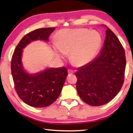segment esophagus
I'll return each mask as SVG.
<instances>
[{"instance_id": "34e87169", "label": "esophagus", "mask_w": 133, "mask_h": 133, "mask_svg": "<svg viewBox=\"0 0 133 133\" xmlns=\"http://www.w3.org/2000/svg\"><path fill=\"white\" fill-rule=\"evenodd\" d=\"M68 73H69V75H73V73H74V71L72 70H70V69H69Z\"/></svg>"}]
</instances>
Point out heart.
I'll list each match as a JSON object with an SVG mask.
<instances>
[{
	"instance_id": "b5f03b06",
	"label": "heart",
	"mask_w": 133,
	"mask_h": 133,
	"mask_svg": "<svg viewBox=\"0 0 133 133\" xmlns=\"http://www.w3.org/2000/svg\"><path fill=\"white\" fill-rule=\"evenodd\" d=\"M102 42L100 33L85 28L63 29L59 31L55 46L64 54H69V60L75 66L81 67L91 62L97 54ZM55 56H62L55 53Z\"/></svg>"
}]
</instances>
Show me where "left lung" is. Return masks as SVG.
<instances>
[{
  "mask_svg": "<svg viewBox=\"0 0 133 133\" xmlns=\"http://www.w3.org/2000/svg\"><path fill=\"white\" fill-rule=\"evenodd\" d=\"M106 33L104 45L98 56L79 68L75 73L79 96L90 106H102L110 102L120 91L124 82V49L108 27Z\"/></svg>",
  "mask_w": 133,
  "mask_h": 133,
  "instance_id": "obj_1",
  "label": "left lung"
}]
</instances>
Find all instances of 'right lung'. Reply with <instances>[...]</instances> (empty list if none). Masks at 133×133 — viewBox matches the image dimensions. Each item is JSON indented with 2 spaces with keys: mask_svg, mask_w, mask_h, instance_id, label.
<instances>
[{
  "mask_svg": "<svg viewBox=\"0 0 133 133\" xmlns=\"http://www.w3.org/2000/svg\"><path fill=\"white\" fill-rule=\"evenodd\" d=\"M55 27L35 30L27 33L16 46L11 59V73L18 96L25 103L34 108H45L60 96L67 76L66 67L50 68L36 75H29L23 68V49L31 41H48Z\"/></svg>",
  "mask_w": 133,
  "mask_h": 133,
  "instance_id": "1",
  "label": "right lung"
}]
</instances>
